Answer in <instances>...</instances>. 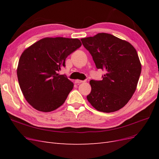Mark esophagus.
I'll return each mask as SVG.
<instances>
[{"label":"esophagus","mask_w":159,"mask_h":159,"mask_svg":"<svg viewBox=\"0 0 159 159\" xmlns=\"http://www.w3.org/2000/svg\"><path fill=\"white\" fill-rule=\"evenodd\" d=\"M83 82H84V81L80 80H75V84H81V83H83Z\"/></svg>","instance_id":"obj_1"}]
</instances>
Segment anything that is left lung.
Here are the masks:
<instances>
[{"label":"left lung","instance_id":"1","mask_svg":"<svg viewBox=\"0 0 159 159\" xmlns=\"http://www.w3.org/2000/svg\"><path fill=\"white\" fill-rule=\"evenodd\" d=\"M96 68L106 71L103 80H91L87 99L99 111L111 113L123 107L136 90L141 64L135 48L112 34L99 33L81 38Z\"/></svg>","mask_w":159,"mask_h":159}]
</instances>
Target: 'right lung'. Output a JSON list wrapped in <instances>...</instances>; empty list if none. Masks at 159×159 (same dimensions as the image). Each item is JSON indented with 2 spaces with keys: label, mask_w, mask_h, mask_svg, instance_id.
I'll use <instances>...</instances> for the list:
<instances>
[{
  "label": "right lung",
  "mask_w": 159,
  "mask_h": 159,
  "mask_svg": "<svg viewBox=\"0 0 159 159\" xmlns=\"http://www.w3.org/2000/svg\"><path fill=\"white\" fill-rule=\"evenodd\" d=\"M81 46L77 38H44L22 52L17 68L18 80L31 106L50 112L65 102L74 84L57 73L66 66V57Z\"/></svg>",
  "instance_id": "right-lung-1"
}]
</instances>
